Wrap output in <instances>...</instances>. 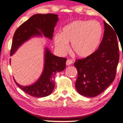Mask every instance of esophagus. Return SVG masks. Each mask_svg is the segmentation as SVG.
Masks as SVG:
<instances>
[{
    "instance_id": "esophagus-1",
    "label": "esophagus",
    "mask_w": 123,
    "mask_h": 123,
    "mask_svg": "<svg viewBox=\"0 0 123 123\" xmlns=\"http://www.w3.org/2000/svg\"><path fill=\"white\" fill-rule=\"evenodd\" d=\"M72 63H73L72 61L70 60H68L66 62V65H71Z\"/></svg>"
}]
</instances>
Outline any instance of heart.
<instances>
[{
  "label": "heart",
  "mask_w": 123,
  "mask_h": 123,
  "mask_svg": "<svg viewBox=\"0 0 123 123\" xmlns=\"http://www.w3.org/2000/svg\"><path fill=\"white\" fill-rule=\"evenodd\" d=\"M103 29L97 21L77 20L66 25L61 33L55 34L53 40L56 49L65 54L71 43L72 51L81 58L92 55L101 42Z\"/></svg>",
  "instance_id": "heart-1"
}]
</instances>
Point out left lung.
<instances>
[{
	"instance_id": "1",
	"label": "left lung",
	"mask_w": 123,
	"mask_h": 123,
	"mask_svg": "<svg viewBox=\"0 0 123 123\" xmlns=\"http://www.w3.org/2000/svg\"><path fill=\"white\" fill-rule=\"evenodd\" d=\"M104 24V36L97 51L88 58L76 60L74 63L78 72L76 88L84 97L101 94L115 78L120 57L117 35L113 26L105 21Z\"/></svg>"
}]
</instances>
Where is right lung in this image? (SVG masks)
I'll return each instance as SVG.
<instances>
[{
  "label": "right lung",
  "instance_id": "add662e5",
  "mask_svg": "<svg viewBox=\"0 0 123 123\" xmlns=\"http://www.w3.org/2000/svg\"><path fill=\"white\" fill-rule=\"evenodd\" d=\"M59 18L54 14L32 15L15 31L12 39L10 55L14 54L22 44L36 36H42L51 40ZM66 58L54 55L47 47L44 50V63L43 72L34 84L28 86L19 85L14 80L15 84L26 94L32 97H47L53 92L55 87L54 77L57 72L66 67Z\"/></svg>",
  "mask_w": 123,
  "mask_h": 123
}]
</instances>
